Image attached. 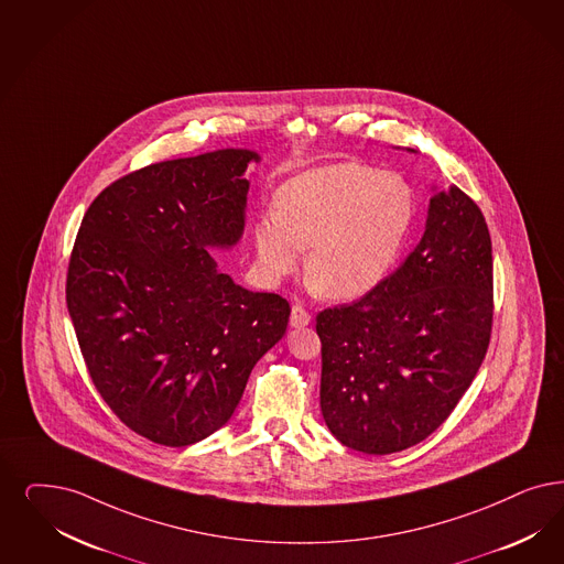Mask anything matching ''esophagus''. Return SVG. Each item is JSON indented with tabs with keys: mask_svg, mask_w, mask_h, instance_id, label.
Masks as SVG:
<instances>
[{
	"mask_svg": "<svg viewBox=\"0 0 564 564\" xmlns=\"http://www.w3.org/2000/svg\"><path fill=\"white\" fill-rule=\"evenodd\" d=\"M311 312L306 311L304 306H300V304H293L292 316H290V325L292 327H295V329L306 327V325H311Z\"/></svg>",
	"mask_w": 564,
	"mask_h": 564,
	"instance_id": "obj_1",
	"label": "esophagus"
}]
</instances>
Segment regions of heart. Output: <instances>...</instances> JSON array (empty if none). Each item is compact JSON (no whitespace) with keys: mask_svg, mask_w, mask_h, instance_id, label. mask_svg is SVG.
I'll use <instances>...</instances> for the list:
<instances>
[{"mask_svg":"<svg viewBox=\"0 0 564 564\" xmlns=\"http://www.w3.org/2000/svg\"><path fill=\"white\" fill-rule=\"evenodd\" d=\"M416 214L414 189L393 171L362 162L318 166L288 181L274 210L253 225L260 272L292 274L302 250L316 292L356 300L379 288L395 267Z\"/></svg>","mask_w":564,"mask_h":564,"instance_id":"1","label":"heart"}]
</instances>
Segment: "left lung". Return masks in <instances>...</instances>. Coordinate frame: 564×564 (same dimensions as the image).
Listing matches in <instances>:
<instances>
[{
	"label": "left lung",
	"instance_id": "8db88e82",
	"mask_svg": "<svg viewBox=\"0 0 564 564\" xmlns=\"http://www.w3.org/2000/svg\"><path fill=\"white\" fill-rule=\"evenodd\" d=\"M491 237L458 187L431 197L416 248L360 300L316 314L321 410L356 452L393 454L440 427L486 358Z\"/></svg>",
	"mask_w": 564,
	"mask_h": 564
}]
</instances>
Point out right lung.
<instances>
[{
    "mask_svg": "<svg viewBox=\"0 0 564 564\" xmlns=\"http://www.w3.org/2000/svg\"><path fill=\"white\" fill-rule=\"evenodd\" d=\"M250 160L218 150L150 164L80 220L66 274L78 348L104 402L160 446L223 427L288 329L285 297L235 285L208 252L243 234Z\"/></svg>",
    "mask_w": 564,
    "mask_h": 564,
    "instance_id": "obj_1",
    "label": "right lung"
}]
</instances>
